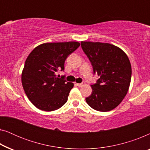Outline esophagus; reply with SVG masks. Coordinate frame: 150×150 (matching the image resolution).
Masks as SVG:
<instances>
[{
	"instance_id": "esophagus-1",
	"label": "esophagus",
	"mask_w": 150,
	"mask_h": 150,
	"mask_svg": "<svg viewBox=\"0 0 150 150\" xmlns=\"http://www.w3.org/2000/svg\"><path fill=\"white\" fill-rule=\"evenodd\" d=\"M76 85H77V86H79V87H82V86L85 85V82H83V83H77Z\"/></svg>"
}]
</instances>
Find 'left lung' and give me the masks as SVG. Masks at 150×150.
Masks as SVG:
<instances>
[{"mask_svg": "<svg viewBox=\"0 0 150 150\" xmlns=\"http://www.w3.org/2000/svg\"><path fill=\"white\" fill-rule=\"evenodd\" d=\"M83 52L100 76L91 85L92 93L86 102L92 108L106 112L116 108L128 93L132 68L128 56L118 47L108 43L81 42Z\"/></svg>", "mask_w": 150, "mask_h": 150, "instance_id": "obj_1", "label": "left lung"}]
</instances>
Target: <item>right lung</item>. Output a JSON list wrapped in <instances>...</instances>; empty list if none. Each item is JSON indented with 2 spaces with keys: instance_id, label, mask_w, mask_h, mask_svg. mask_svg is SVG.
<instances>
[{
  "instance_id": "add662e5",
  "label": "right lung",
  "mask_w": 150,
  "mask_h": 150,
  "mask_svg": "<svg viewBox=\"0 0 150 150\" xmlns=\"http://www.w3.org/2000/svg\"><path fill=\"white\" fill-rule=\"evenodd\" d=\"M76 42L45 43L28 55L22 73V83L26 96L39 109L52 111L66 103L74 84L65 76L57 77L64 70L65 59L79 48Z\"/></svg>"
}]
</instances>
